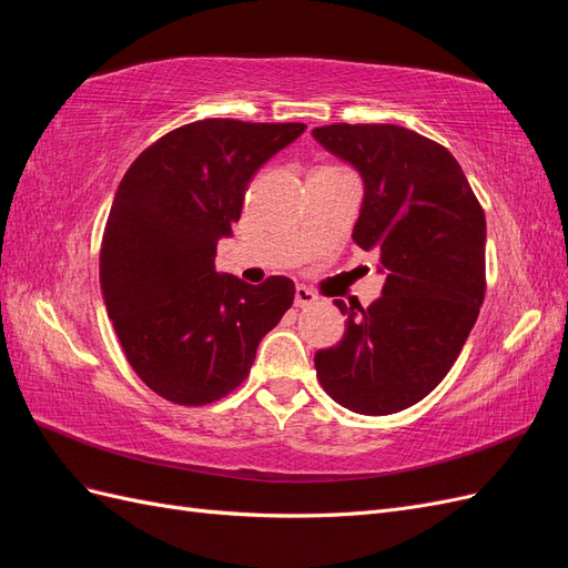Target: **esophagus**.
I'll return each mask as SVG.
<instances>
[{"label":"esophagus","instance_id":"1","mask_svg":"<svg viewBox=\"0 0 568 568\" xmlns=\"http://www.w3.org/2000/svg\"><path fill=\"white\" fill-rule=\"evenodd\" d=\"M317 303V294L315 291H311L307 286H296V294H294V305L296 307H307Z\"/></svg>","mask_w":568,"mask_h":568}]
</instances>
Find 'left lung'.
<instances>
[{
  "label": "left lung",
  "mask_w": 568,
  "mask_h": 568,
  "mask_svg": "<svg viewBox=\"0 0 568 568\" xmlns=\"http://www.w3.org/2000/svg\"><path fill=\"white\" fill-rule=\"evenodd\" d=\"M315 140L363 178L353 242L386 274L369 307L334 301L346 334L315 353L317 379L357 415H393L432 393L486 294V217L453 153L398 125H324Z\"/></svg>",
  "instance_id": "obj_1"
}]
</instances>
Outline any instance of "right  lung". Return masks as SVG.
Masks as SVG:
<instances>
[{
    "mask_svg": "<svg viewBox=\"0 0 568 568\" xmlns=\"http://www.w3.org/2000/svg\"><path fill=\"white\" fill-rule=\"evenodd\" d=\"M303 123L209 118L168 132L120 180L99 255L106 313L136 376L165 400L209 405L242 384L294 282L215 270L248 182Z\"/></svg>",
    "mask_w": 568,
    "mask_h": 568,
    "instance_id": "add662e5",
    "label": "right lung"
}]
</instances>
